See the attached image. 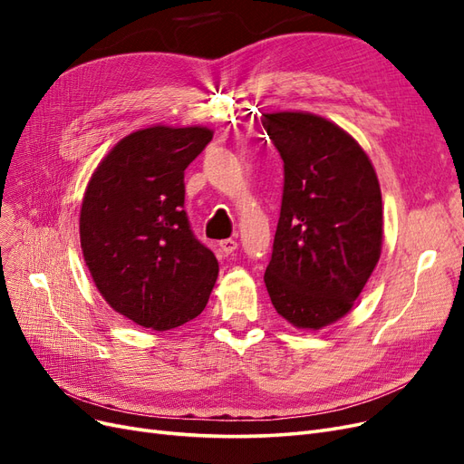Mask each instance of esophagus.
<instances>
[{
	"label": "esophagus",
	"mask_w": 464,
	"mask_h": 464,
	"mask_svg": "<svg viewBox=\"0 0 464 464\" xmlns=\"http://www.w3.org/2000/svg\"><path fill=\"white\" fill-rule=\"evenodd\" d=\"M218 247H220V251H222L224 256H230V254H234V251H236L237 242L232 240V237H227V240H220L218 242Z\"/></svg>",
	"instance_id": "34e87169"
}]
</instances>
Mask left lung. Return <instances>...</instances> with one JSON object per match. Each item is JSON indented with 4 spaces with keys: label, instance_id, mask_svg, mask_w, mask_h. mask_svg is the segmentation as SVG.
I'll return each instance as SVG.
<instances>
[{
    "label": "left lung",
    "instance_id": "1",
    "mask_svg": "<svg viewBox=\"0 0 464 464\" xmlns=\"http://www.w3.org/2000/svg\"><path fill=\"white\" fill-rule=\"evenodd\" d=\"M261 123L285 162L265 286L294 327L321 329L350 312L382 254L379 181L339 125L304 111L263 114Z\"/></svg>",
    "mask_w": 464,
    "mask_h": 464
}]
</instances>
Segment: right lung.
Segmentation results:
<instances>
[{
    "label": "right lung",
    "instance_id": "add662e5",
    "mask_svg": "<svg viewBox=\"0 0 464 464\" xmlns=\"http://www.w3.org/2000/svg\"><path fill=\"white\" fill-rule=\"evenodd\" d=\"M213 139L207 128L139 130L111 149L81 207V247L118 314L168 331L198 317L218 275L184 210V170Z\"/></svg>",
    "mask_w": 464,
    "mask_h": 464
}]
</instances>
